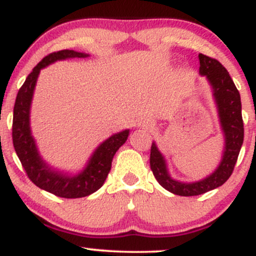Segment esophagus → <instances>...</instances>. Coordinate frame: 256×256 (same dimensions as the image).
Listing matches in <instances>:
<instances>
[{
	"label": "esophagus",
	"mask_w": 256,
	"mask_h": 256,
	"mask_svg": "<svg viewBox=\"0 0 256 256\" xmlns=\"http://www.w3.org/2000/svg\"><path fill=\"white\" fill-rule=\"evenodd\" d=\"M146 126H150V125H146Z\"/></svg>",
	"instance_id": "34e87169"
}]
</instances>
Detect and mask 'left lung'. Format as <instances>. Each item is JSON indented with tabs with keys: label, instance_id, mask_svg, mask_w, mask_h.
<instances>
[{
	"label": "left lung",
	"instance_id": "1",
	"mask_svg": "<svg viewBox=\"0 0 256 256\" xmlns=\"http://www.w3.org/2000/svg\"><path fill=\"white\" fill-rule=\"evenodd\" d=\"M198 60L200 74L206 76L212 86L213 96L218 108L220 126L225 138V146L222 161L212 174L202 180L183 183L171 178L165 158L158 152L155 142H152L150 148L152 174L161 186L179 196H198L224 184L234 172L244 137L240 96L230 74L216 58L198 54Z\"/></svg>",
	"mask_w": 256,
	"mask_h": 256
}]
</instances>
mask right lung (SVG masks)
<instances>
[{"instance_id": "add662e5", "label": "right lung", "mask_w": 256, "mask_h": 256, "mask_svg": "<svg viewBox=\"0 0 256 256\" xmlns=\"http://www.w3.org/2000/svg\"><path fill=\"white\" fill-rule=\"evenodd\" d=\"M86 56L89 55L68 49L46 55L28 76L25 83L19 89L14 104L12 137L18 158L32 183L58 198H85L98 192L110 171L114 154L126 142L130 132L128 130L118 132L102 142L91 155L86 167L76 176L52 168L40 158L30 128V108L38 74L40 70L58 60Z\"/></svg>"}]
</instances>
